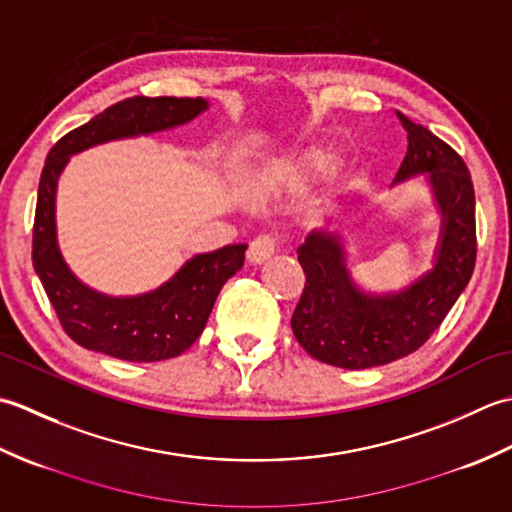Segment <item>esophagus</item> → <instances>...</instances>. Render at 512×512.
Segmentation results:
<instances>
[{
	"mask_svg": "<svg viewBox=\"0 0 512 512\" xmlns=\"http://www.w3.org/2000/svg\"><path fill=\"white\" fill-rule=\"evenodd\" d=\"M275 250H277V239L273 235L264 233V235H257L253 242L248 244L246 257H248L250 264H264L266 259L275 255Z\"/></svg>",
	"mask_w": 512,
	"mask_h": 512,
	"instance_id": "1",
	"label": "esophagus"
}]
</instances>
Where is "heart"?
<instances>
[{"label": "heart", "mask_w": 512, "mask_h": 512, "mask_svg": "<svg viewBox=\"0 0 512 512\" xmlns=\"http://www.w3.org/2000/svg\"><path fill=\"white\" fill-rule=\"evenodd\" d=\"M341 160V149L330 143L306 145L292 154L277 158L266 165L253 178V191L257 195H277L281 191L306 189L336 167Z\"/></svg>", "instance_id": "heart-1"}]
</instances>
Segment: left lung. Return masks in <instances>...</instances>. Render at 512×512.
Masks as SVG:
<instances>
[{
    "label": "left lung",
    "instance_id": "1",
    "mask_svg": "<svg viewBox=\"0 0 512 512\" xmlns=\"http://www.w3.org/2000/svg\"><path fill=\"white\" fill-rule=\"evenodd\" d=\"M407 132V156L394 182L427 173L442 215L436 264L394 295H367L345 266L339 237L310 233L297 248L306 273L290 325L312 358L343 369L385 365L416 352L440 328L475 268V193L455 149L396 112Z\"/></svg>",
    "mask_w": 512,
    "mask_h": 512
}]
</instances>
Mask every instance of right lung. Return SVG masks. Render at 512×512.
I'll use <instances>...</instances> for the list:
<instances>
[{
  "instance_id": "add662e5",
  "label": "right lung",
  "mask_w": 512,
  "mask_h": 512,
  "mask_svg": "<svg viewBox=\"0 0 512 512\" xmlns=\"http://www.w3.org/2000/svg\"><path fill=\"white\" fill-rule=\"evenodd\" d=\"M209 103L176 96H132L118 101L90 123L72 129L50 149L41 171L32 266L57 312L65 334L85 350L132 363H156L180 356L202 334L222 286L244 266L246 244H231L189 259L167 284L138 297H107L76 279L57 246L54 195L72 154L107 140L154 134L193 121Z\"/></svg>"
}]
</instances>
